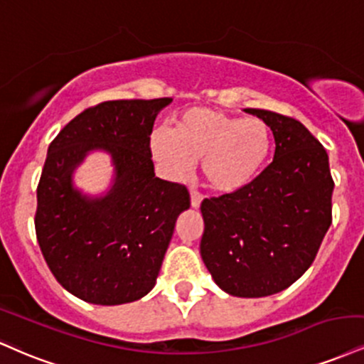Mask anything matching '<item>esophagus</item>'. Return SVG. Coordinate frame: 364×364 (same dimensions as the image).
I'll return each instance as SVG.
<instances>
[{
  "label": "esophagus",
  "mask_w": 364,
  "mask_h": 364,
  "mask_svg": "<svg viewBox=\"0 0 364 364\" xmlns=\"http://www.w3.org/2000/svg\"><path fill=\"white\" fill-rule=\"evenodd\" d=\"M190 196H191V207H193V208H200L201 200H203V195H200L196 190H191V191H190Z\"/></svg>",
  "instance_id": "34e87169"
}]
</instances>
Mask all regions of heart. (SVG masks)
<instances>
[{"instance_id":"obj_1","label":"heart","mask_w":364,"mask_h":364,"mask_svg":"<svg viewBox=\"0 0 364 364\" xmlns=\"http://www.w3.org/2000/svg\"><path fill=\"white\" fill-rule=\"evenodd\" d=\"M269 127L261 118H239L213 108H190L173 130L157 129L151 151L173 178H183L201 159V173L215 191L230 193L256 176L269 152Z\"/></svg>"}]
</instances>
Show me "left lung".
<instances>
[{
  "instance_id": "obj_1",
  "label": "left lung",
  "mask_w": 364,
  "mask_h": 364,
  "mask_svg": "<svg viewBox=\"0 0 364 364\" xmlns=\"http://www.w3.org/2000/svg\"><path fill=\"white\" fill-rule=\"evenodd\" d=\"M274 137V159L234 193L201 201V259L232 296L259 299L293 284L332 224L329 156L299 120L246 108Z\"/></svg>"
}]
</instances>
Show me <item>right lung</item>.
Listing matches in <instances>:
<instances>
[{
    "mask_svg": "<svg viewBox=\"0 0 364 364\" xmlns=\"http://www.w3.org/2000/svg\"><path fill=\"white\" fill-rule=\"evenodd\" d=\"M173 98L115 100L74 117L52 140L37 186L35 232L47 266L69 293L95 305L135 301L154 288L179 213L183 185L156 178L151 134ZM111 156L105 196L73 186L90 151Z\"/></svg>",
    "mask_w": 364,
    "mask_h": 364,
    "instance_id": "right-lung-1",
    "label": "right lung"
}]
</instances>
